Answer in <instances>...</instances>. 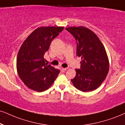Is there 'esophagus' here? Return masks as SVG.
Here are the masks:
<instances>
[{"instance_id": "esophagus-1", "label": "esophagus", "mask_w": 125, "mask_h": 125, "mask_svg": "<svg viewBox=\"0 0 125 125\" xmlns=\"http://www.w3.org/2000/svg\"><path fill=\"white\" fill-rule=\"evenodd\" d=\"M66 70H67V69H66V68H62L61 70V72L63 73V72H65Z\"/></svg>"}]
</instances>
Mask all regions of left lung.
I'll use <instances>...</instances> for the list:
<instances>
[{
  "label": "left lung",
  "mask_w": 125,
  "mask_h": 125,
  "mask_svg": "<svg viewBox=\"0 0 125 125\" xmlns=\"http://www.w3.org/2000/svg\"><path fill=\"white\" fill-rule=\"evenodd\" d=\"M66 29L77 41V55L82 61L80 69L71 81L80 91L86 92L100 86L109 71V61L104 47L91 30L83 26Z\"/></svg>",
  "instance_id": "left-lung-1"
}]
</instances>
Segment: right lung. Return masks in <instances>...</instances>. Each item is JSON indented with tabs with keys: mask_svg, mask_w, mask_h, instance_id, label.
<instances>
[{
	"mask_svg": "<svg viewBox=\"0 0 125 125\" xmlns=\"http://www.w3.org/2000/svg\"><path fill=\"white\" fill-rule=\"evenodd\" d=\"M63 29L62 26L38 28L22 44L17 55V70L29 89L39 92L46 91L58 77L60 70L45 63L44 55Z\"/></svg>",
	"mask_w": 125,
	"mask_h": 125,
	"instance_id": "obj_1",
	"label": "right lung"
}]
</instances>
